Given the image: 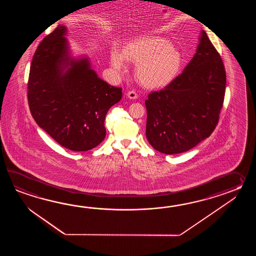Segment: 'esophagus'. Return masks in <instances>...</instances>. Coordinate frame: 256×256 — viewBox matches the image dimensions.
I'll return each instance as SVG.
<instances>
[{
	"label": "esophagus",
	"mask_w": 256,
	"mask_h": 256,
	"mask_svg": "<svg viewBox=\"0 0 256 256\" xmlns=\"http://www.w3.org/2000/svg\"><path fill=\"white\" fill-rule=\"evenodd\" d=\"M127 97L132 100H136L137 98V93L134 90H130L127 92Z\"/></svg>",
	"instance_id": "obj_1"
}]
</instances>
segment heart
Returning <instances> with one entry per match:
<instances>
[{"instance_id":"1","label":"heart","mask_w":256,"mask_h":256,"mask_svg":"<svg viewBox=\"0 0 256 256\" xmlns=\"http://www.w3.org/2000/svg\"><path fill=\"white\" fill-rule=\"evenodd\" d=\"M124 60L136 65V80L151 90L168 86L182 66V56L172 42L156 36L130 41L124 46L122 54L117 50L112 52L110 62L116 70L126 68Z\"/></svg>"}]
</instances>
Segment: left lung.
<instances>
[{
	"label": "left lung",
	"mask_w": 256,
	"mask_h": 256,
	"mask_svg": "<svg viewBox=\"0 0 256 256\" xmlns=\"http://www.w3.org/2000/svg\"><path fill=\"white\" fill-rule=\"evenodd\" d=\"M184 71L146 100V137L156 151L186 152L215 130L222 108L226 72L217 49L202 31Z\"/></svg>",
	"instance_id": "obj_1"
}]
</instances>
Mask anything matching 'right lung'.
<instances>
[{
    "label": "right lung",
    "mask_w": 256,
    "mask_h": 256,
    "mask_svg": "<svg viewBox=\"0 0 256 256\" xmlns=\"http://www.w3.org/2000/svg\"><path fill=\"white\" fill-rule=\"evenodd\" d=\"M65 33V26H58L36 50L28 78V105L39 127L54 141L84 152L104 141L105 117L122 92L98 78L88 60H70ZM68 65L71 68L64 74Z\"/></svg>",
    "instance_id": "right-lung-1"
}]
</instances>
